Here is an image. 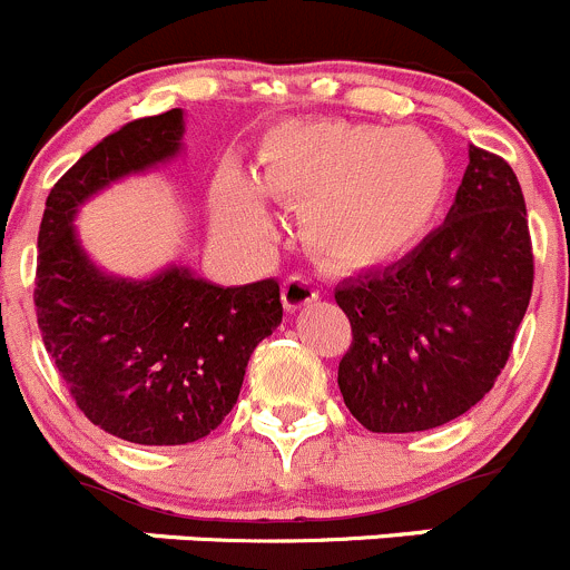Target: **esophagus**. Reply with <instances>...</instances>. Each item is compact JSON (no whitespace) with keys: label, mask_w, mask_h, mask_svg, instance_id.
<instances>
[{"label":"esophagus","mask_w":570,"mask_h":570,"mask_svg":"<svg viewBox=\"0 0 570 570\" xmlns=\"http://www.w3.org/2000/svg\"><path fill=\"white\" fill-rule=\"evenodd\" d=\"M315 298H318V291H315V285L307 277H287L283 283V304L291 313L307 307Z\"/></svg>","instance_id":"esophagus-1"}]
</instances>
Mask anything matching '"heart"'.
<instances>
[{"label":"heart","instance_id":"heart-1","mask_svg":"<svg viewBox=\"0 0 570 570\" xmlns=\"http://www.w3.org/2000/svg\"><path fill=\"white\" fill-rule=\"evenodd\" d=\"M449 160L419 129L354 121L279 127L252 168V183L222 171L213 183V227L240 246L266 244L261 199L302 207V240L332 266L360 272L413 252L449 196Z\"/></svg>","mask_w":570,"mask_h":570}]
</instances>
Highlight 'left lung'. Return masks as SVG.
<instances>
[{"instance_id":"left-lung-1","label":"left lung","mask_w":570,"mask_h":570,"mask_svg":"<svg viewBox=\"0 0 570 570\" xmlns=\"http://www.w3.org/2000/svg\"><path fill=\"white\" fill-rule=\"evenodd\" d=\"M532 277L518 177L469 146L446 222L393 266L335 287L354 335L337 368L348 413L371 432H424L469 413L510 357Z\"/></svg>"}]
</instances>
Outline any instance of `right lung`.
<instances>
[{
	"label": "right lung",
	"instance_id": "obj_1",
	"mask_svg": "<svg viewBox=\"0 0 570 570\" xmlns=\"http://www.w3.org/2000/svg\"><path fill=\"white\" fill-rule=\"evenodd\" d=\"M183 135L179 107L107 135L49 190L38 233L43 346L88 421L140 446L210 435L238 402L257 343L283 321L277 279L224 287L177 263L146 279L116 277L82 246L80 207L183 155Z\"/></svg>",
	"mask_w": 570,
	"mask_h": 570
}]
</instances>
